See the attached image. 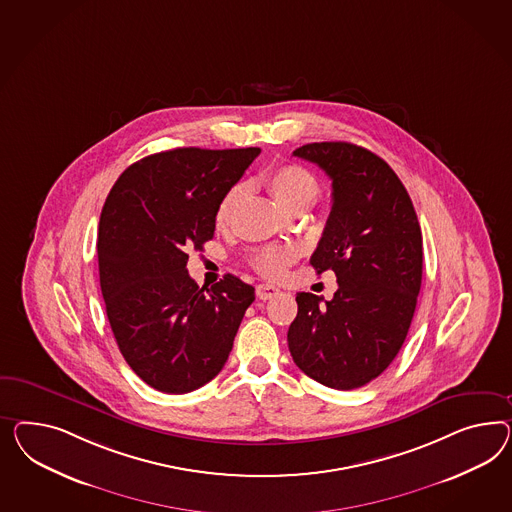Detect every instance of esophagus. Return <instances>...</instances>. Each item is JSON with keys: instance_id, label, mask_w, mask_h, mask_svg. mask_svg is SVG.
<instances>
[{"instance_id": "1", "label": "esophagus", "mask_w": 512, "mask_h": 512, "mask_svg": "<svg viewBox=\"0 0 512 512\" xmlns=\"http://www.w3.org/2000/svg\"><path fill=\"white\" fill-rule=\"evenodd\" d=\"M255 292H257V298H259V300H270V298H274V296L279 294V289L274 287V285H266V283H263V285H257Z\"/></svg>"}]
</instances>
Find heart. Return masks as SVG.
<instances>
[{"mask_svg":"<svg viewBox=\"0 0 512 512\" xmlns=\"http://www.w3.org/2000/svg\"><path fill=\"white\" fill-rule=\"evenodd\" d=\"M264 182L277 201L289 212L315 205L318 194H320V186H318L315 175L309 169L298 166V164H285V166L272 169L266 175ZM244 195H246L244 184H235L223 194L218 208H216V216H214L218 227H227L231 223L236 208L244 199ZM296 257H298V251L294 248L270 246V248H263L255 253L253 266L264 276L281 277L287 272V268L296 261Z\"/></svg>","mask_w":512,"mask_h":512,"instance_id":"obj_1","label":"heart"}]
</instances>
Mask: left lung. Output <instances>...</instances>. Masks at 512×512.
Wrapping results in <instances>:
<instances>
[{"mask_svg": "<svg viewBox=\"0 0 512 512\" xmlns=\"http://www.w3.org/2000/svg\"><path fill=\"white\" fill-rule=\"evenodd\" d=\"M332 179V212L311 264L332 270L330 302L298 292L287 333L292 360L333 389L365 386L399 354L423 276V238L412 199L386 162L346 141L292 152Z\"/></svg>", "mask_w": 512, "mask_h": 512, "instance_id": "obj_1", "label": "left lung"}]
</instances>
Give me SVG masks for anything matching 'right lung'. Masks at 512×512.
Here are the masks:
<instances>
[{
  "mask_svg": "<svg viewBox=\"0 0 512 512\" xmlns=\"http://www.w3.org/2000/svg\"><path fill=\"white\" fill-rule=\"evenodd\" d=\"M259 147L156 152L113 184L98 223V272L111 332L130 369L164 393H190L220 373L255 289L236 276L201 287L186 270L216 208Z\"/></svg>",
  "mask_w": 512,
  "mask_h": 512,
  "instance_id": "1",
  "label": "right lung"
}]
</instances>
